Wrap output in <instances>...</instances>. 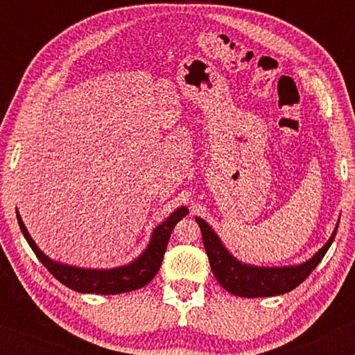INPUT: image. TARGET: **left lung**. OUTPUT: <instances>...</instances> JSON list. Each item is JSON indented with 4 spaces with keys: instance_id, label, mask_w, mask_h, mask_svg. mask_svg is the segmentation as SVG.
Returning <instances> with one entry per match:
<instances>
[{
    "instance_id": "1",
    "label": "left lung",
    "mask_w": 355,
    "mask_h": 355,
    "mask_svg": "<svg viewBox=\"0 0 355 355\" xmlns=\"http://www.w3.org/2000/svg\"><path fill=\"white\" fill-rule=\"evenodd\" d=\"M195 220L202 230L203 247L209 255L215 279L230 294L248 297V299L282 295L294 291L297 285L302 284L313 268L319 266L320 260L327 254L329 247L332 245L337 229H339V222H337L336 229L327 242L324 243V247L302 263L284 267H260L242 262L237 257L232 255L229 248L223 245L222 240L205 220L200 217H195Z\"/></svg>"
}]
</instances>
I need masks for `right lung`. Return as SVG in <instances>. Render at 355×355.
I'll use <instances>...</instances> for the list:
<instances>
[{
	"label": "right lung",
	"instance_id": "1",
	"mask_svg": "<svg viewBox=\"0 0 355 355\" xmlns=\"http://www.w3.org/2000/svg\"><path fill=\"white\" fill-rule=\"evenodd\" d=\"M189 214L187 207H178L177 210L166 217L164 222L158 223L152 232V237L148 240V245L140 255L132 262L125 263L120 267L112 268H85L76 266H68V263L53 260L43 250L36 245L31 239L30 232L24 227L21 215L16 210L18 217V225L21 229L24 239L33 248L40 262L43 263L53 277L60 280L61 284L70 287L71 291L80 292V294H101V295H116L125 294V292L137 291V288L145 287L146 284L152 282L153 277L160 270L162 260H164L166 243H168L170 235H172L173 227L177 225L178 220H182Z\"/></svg>",
	"mask_w": 355,
	"mask_h": 355
}]
</instances>
